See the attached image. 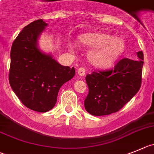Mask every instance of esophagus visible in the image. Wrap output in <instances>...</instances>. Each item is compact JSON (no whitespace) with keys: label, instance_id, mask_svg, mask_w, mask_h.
<instances>
[{"label":"esophagus","instance_id":"34e87169","mask_svg":"<svg viewBox=\"0 0 154 154\" xmlns=\"http://www.w3.org/2000/svg\"><path fill=\"white\" fill-rule=\"evenodd\" d=\"M77 74L80 76V77H83L86 74V69L84 67H80V68L77 70Z\"/></svg>","mask_w":154,"mask_h":154}]
</instances>
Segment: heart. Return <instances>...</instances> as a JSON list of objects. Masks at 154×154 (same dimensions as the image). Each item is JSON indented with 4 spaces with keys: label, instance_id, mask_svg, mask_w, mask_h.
Instances as JSON below:
<instances>
[{
    "label": "heart",
    "instance_id": "b5f03b06",
    "mask_svg": "<svg viewBox=\"0 0 154 154\" xmlns=\"http://www.w3.org/2000/svg\"><path fill=\"white\" fill-rule=\"evenodd\" d=\"M80 40L87 46L99 48L92 51L90 55L92 63L98 67L112 65L125 49V42L122 38H113L109 34H90L81 37Z\"/></svg>",
    "mask_w": 154,
    "mask_h": 154
}]
</instances>
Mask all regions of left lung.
<instances>
[{
    "mask_svg": "<svg viewBox=\"0 0 154 154\" xmlns=\"http://www.w3.org/2000/svg\"><path fill=\"white\" fill-rule=\"evenodd\" d=\"M137 61L123 58L111 70L87 74L89 93L85 109L93 116H106L120 110L140 90L143 64V51H137Z\"/></svg>",
    "mask_w": 154,
    "mask_h": 154,
    "instance_id": "1",
    "label": "left lung"
}]
</instances>
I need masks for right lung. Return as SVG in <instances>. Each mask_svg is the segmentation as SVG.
<instances>
[{"instance_id": "add662e5", "label": "right lung", "mask_w": 154, "mask_h": 154, "mask_svg": "<svg viewBox=\"0 0 154 154\" xmlns=\"http://www.w3.org/2000/svg\"><path fill=\"white\" fill-rule=\"evenodd\" d=\"M47 26L42 19L26 26L11 51V88L24 106L38 112L54 107L61 86L75 74L74 67L61 65L38 48V37Z\"/></svg>"}]
</instances>
